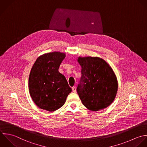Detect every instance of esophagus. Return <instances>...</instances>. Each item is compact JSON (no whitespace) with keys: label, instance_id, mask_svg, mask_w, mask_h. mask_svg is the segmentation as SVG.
<instances>
[{"label":"esophagus","instance_id":"obj_1","mask_svg":"<svg viewBox=\"0 0 147 147\" xmlns=\"http://www.w3.org/2000/svg\"><path fill=\"white\" fill-rule=\"evenodd\" d=\"M72 90H73V92L74 93H76V86H73V87L72 88Z\"/></svg>","mask_w":147,"mask_h":147}]
</instances>
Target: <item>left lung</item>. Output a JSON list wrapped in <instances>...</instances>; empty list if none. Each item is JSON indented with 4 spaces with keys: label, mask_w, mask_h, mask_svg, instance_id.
<instances>
[{
    "label": "left lung",
    "mask_w": 147,
    "mask_h": 147,
    "mask_svg": "<svg viewBox=\"0 0 147 147\" xmlns=\"http://www.w3.org/2000/svg\"><path fill=\"white\" fill-rule=\"evenodd\" d=\"M81 77L77 91L83 105L89 110L98 111L114 101L117 89V77L110 65L97 57H79Z\"/></svg>",
    "instance_id": "1"
}]
</instances>
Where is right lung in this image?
I'll return each mask as SVG.
<instances>
[{
	"label": "right lung",
	"mask_w": 147,
	"mask_h": 147,
	"mask_svg": "<svg viewBox=\"0 0 147 147\" xmlns=\"http://www.w3.org/2000/svg\"><path fill=\"white\" fill-rule=\"evenodd\" d=\"M64 53L54 51L39 56L28 78V89L34 102L42 109L54 112L62 107L71 93L65 77L58 71L65 58Z\"/></svg>",
	"instance_id": "obj_1"
}]
</instances>
